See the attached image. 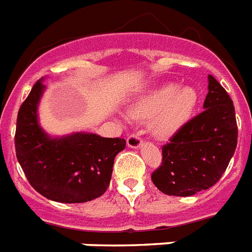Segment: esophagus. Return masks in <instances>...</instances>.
Returning <instances> with one entry per match:
<instances>
[{
	"instance_id": "34e87169",
	"label": "esophagus",
	"mask_w": 252,
	"mask_h": 252,
	"mask_svg": "<svg viewBox=\"0 0 252 252\" xmlns=\"http://www.w3.org/2000/svg\"><path fill=\"white\" fill-rule=\"evenodd\" d=\"M126 143H127L128 148H134V149L140 148L141 144H143L141 139L139 138V136H136V135H130V136L127 138V140H126Z\"/></svg>"
}]
</instances>
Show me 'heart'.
Masks as SVG:
<instances>
[{"instance_id": "obj_1", "label": "heart", "mask_w": 252, "mask_h": 252, "mask_svg": "<svg viewBox=\"0 0 252 252\" xmlns=\"http://www.w3.org/2000/svg\"><path fill=\"white\" fill-rule=\"evenodd\" d=\"M198 104L196 87L175 82L159 85L139 95L128 107L136 121H151V132L158 139H170L192 118Z\"/></svg>"}]
</instances>
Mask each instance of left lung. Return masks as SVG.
<instances>
[{
	"mask_svg": "<svg viewBox=\"0 0 252 252\" xmlns=\"http://www.w3.org/2000/svg\"><path fill=\"white\" fill-rule=\"evenodd\" d=\"M203 112L162 148V165L152 182L167 196L189 197L218 183L237 147L234 105L224 87L209 74Z\"/></svg>",
	"mask_w": 252,
	"mask_h": 252,
	"instance_id": "1",
	"label": "left lung"
}]
</instances>
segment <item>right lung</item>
Instances as JSON below:
<instances>
[{
	"mask_svg": "<svg viewBox=\"0 0 252 252\" xmlns=\"http://www.w3.org/2000/svg\"><path fill=\"white\" fill-rule=\"evenodd\" d=\"M41 78L22 104L16 120L15 151L31 186L62 203L93 201L109 187L116 156L126 147L121 138L94 132L54 136L39 124L38 107L46 86Z\"/></svg>",
	"mask_w": 252,
	"mask_h": 252,
	"instance_id": "right-lung-1",
	"label": "right lung"
}]
</instances>
